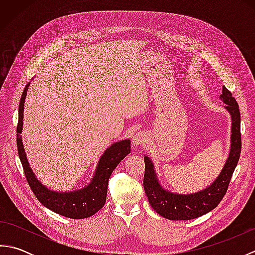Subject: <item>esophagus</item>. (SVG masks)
<instances>
[{"label": "esophagus", "instance_id": "esophagus-1", "mask_svg": "<svg viewBox=\"0 0 255 255\" xmlns=\"http://www.w3.org/2000/svg\"><path fill=\"white\" fill-rule=\"evenodd\" d=\"M132 141H133V144L136 145V147L143 145L144 143H147V141H148L147 134H145L144 131H138V132L134 133V136L132 138Z\"/></svg>", "mask_w": 255, "mask_h": 255}]
</instances>
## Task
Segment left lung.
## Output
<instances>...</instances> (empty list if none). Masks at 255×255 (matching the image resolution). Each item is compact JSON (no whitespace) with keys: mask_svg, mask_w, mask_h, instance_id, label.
I'll list each match as a JSON object with an SVG mask.
<instances>
[{"mask_svg":"<svg viewBox=\"0 0 255 255\" xmlns=\"http://www.w3.org/2000/svg\"><path fill=\"white\" fill-rule=\"evenodd\" d=\"M221 99L227 104V111L231 115V149L224 170L208 188L191 195H177L164 191L156 180L152 162L148 156H144V192L151 207L162 217L170 220H191L200 217L217 207L228 191L229 183L241 153V119L239 105L226 86L223 88Z\"/></svg>","mask_w":255,"mask_h":255,"instance_id":"left-lung-1","label":"left lung"}]
</instances>
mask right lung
<instances>
[{
	"label": "right lung",
	"mask_w": 255,
	"mask_h": 255,
	"mask_svg": "<svg viewBox=\"0 0 255 255\" xmlns=\"http://www.w3.org/2000/svg\"><path fill=\"white\" fill-rule=\"evenodd\" d=\"M30 82L25 86L20 97L18 107V124L16 128V142H17L18 155L23 165L26 181L30 186L32 193L39 202L55 213L72 219H83L96 214L106 202L108 180L113 171L116 169L125 156L130 153V140H123L108 148L101 158L95 172L93 181L89 186L83 189L70 193H57L46 188L40 182H38L34 173L31 172L26 160L23 142L20 139L21 127H23V112L26 92Z\"/></svg>",
	"instance_id": "add662e5"
}]
</instances>
